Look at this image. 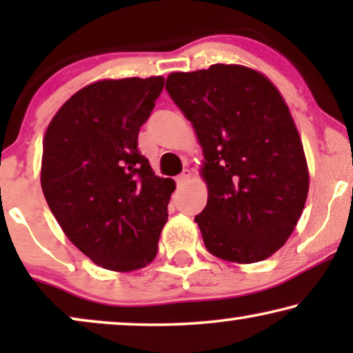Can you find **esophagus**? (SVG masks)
Here are the masks:
<instances>
[{
  "label": "esophagus",
  "instance_id": "1",
  "mask_svg": "<svg viewBox=\"0 0 353 353\" xmlns=\"http://www.w3.org/2000/svg\"><path fill=\"white\" fill-rule=\"evenodd\" d=\"M190 176H191V172L190 170H183L180 175L176 176V185L178 186H185L186 183H188V180H190Z\"/></svg>",
  "mask_w": 353,
  "mask_h": 353
}]
</instances>
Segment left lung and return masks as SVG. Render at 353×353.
I'll return each instance as SVG.
<instances>
[{
  "instance_id": "8db88e82",
  "label": "left lung",
  "mask_w": 353,
  "mask_h": 353,
  "mask_svg": "<svg viewBox=\"0 0 353 353\" xmlns=\"http://www.w3.org/2000/svg\"><path fill=\"white\" fill-rule=\"evenodd\" d=\"M165 88L205 159L209 199L194 221L207 250L236 263L268 259L292 234L308 194L305 154L281 93L236 64L175 72Z\"/></svg>"
}]
</instances>
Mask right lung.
<instances>
[{"label": "right lung", "mask_w": 353, "mask_h": 353, "mask_svg": "<svg viewBox=\"0 0 353 353\" xmlns=\"http://www.w3.org/2000/svg\"><path fill=\"white\" fill-rule=\"evenodd\" d=\"M162 77L94 81L65 101L43 139L41 190L67 238L112 272L157 254L175 181L152 172L138 133L162 93Z\"/></svg>", "instance_id": "right-lung-1"}]
</instances>
